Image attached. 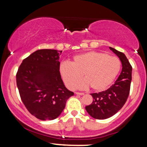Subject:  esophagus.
Instances as JSON below:
<instances>
[{"instance_id": "34e87169", "label": "esophagus", "mask_w": 147, "mask_h": 147, "mask_svg": "<svg viewBox=\"0 0 147 147\" xmlns=\"http://www.w3.org/2000/svg\"><path fill=\"white\" fill-rule=\"evenodd\" d=\"M75 94H76V95H84V92H76Z\"/></svg>"}]
</instances>
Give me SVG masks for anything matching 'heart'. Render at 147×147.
Wrapping results in <instances>:
<instances>
[{
	"mask_svg": "<svg viewBox=\"0 0 147 147\" xmlns=\"http://www.w3.org/2000/svg\"><path fill=\"white\" fill-rule=\"evenodd\" d=\"M120 61L103 52L90 51L77 55L71 63L63 62L60 74L66 86L74 88L82 75L84 78L77 85L80 89L91 87L95 91L106 90L120 70Z\"/></svg>",
	"mask_w": 147,
	"mask_h": 147,
	"instance_id": "obj_1",
	"label": "heart"
}]
</instances>
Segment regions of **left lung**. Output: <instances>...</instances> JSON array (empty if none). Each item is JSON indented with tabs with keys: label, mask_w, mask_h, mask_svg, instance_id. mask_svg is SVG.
Masks as SVG:
<instances>
[{
	"label": "left lung",
	"mask_w": 147,
	"mask_h": 147,
	"mask_svg": "<svg viewBox=\"0 0 147 147\" xmlns=\"http://www.w3.org/2000/svg\"><path fill=\"white\" fill-rule=\"evenodd\" d=\"M111 50L119 57L122 65L120 75L113 85L105 91L92 93V104L86 106V110L91 117L104 119L112 117L124 105L130 92L132 67L124 53L109 47Z\"/></svg>",
	"instance_id": "left-lung-1"
}]
</instances>
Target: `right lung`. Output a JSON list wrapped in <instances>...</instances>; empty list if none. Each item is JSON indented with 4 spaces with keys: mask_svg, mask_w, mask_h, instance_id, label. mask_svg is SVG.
I'll use <instances>...</instances> for the list:
<instances>
[{
    "mask_svg": "<svg viewBox=\"0 0 147 147\" xmlns=\"http://www.w3.org/2000/svg\"><path fill=\"white\" fill-rule=\"evenodd\" d=\"M61 52L51 49L36 50L23 61L16 73L22 102L30 113L41 120L58 117L66 101L74 95L61 77L59 59Z\"/></svg>",
    "mask_w": 147,
    "mask_h": 147,
    "instance_id": "add662e5",
    "label": "right lung"
}]
</instances>
